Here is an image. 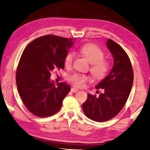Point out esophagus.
Wrapping results in <instances>:
<instances>
[{
  "instance_id": "esophagus-1",
  "label": "esophagus",
  "mask_w": 150,
  "mask_h": 150,
  "mask_svg": "<svg viewBox=\"0 0 150 150\" xmlns=\"http://www.w3.org/2000/svg\"><path fill=\"white\" fill-rule=\"evenodd\" d=\"M78 91V89L76 88H71V92H73V93H75Z\"/></svg>"
}]
</instances>
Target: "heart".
I'll return each instance as SVG.
<instances>
[{
  "mask_svg": "<svg viewBox=\"0 0 150 150\" xmlns=\"http://www.w3.org/2000/svg\"><path fill=\"white\" fill-rule=\"evenodd\" d=\"M80 52L91 64L90 70L93 77L98 80L103 79L108 72L110 68L109 63L104 59V52L97 46L91 44L82 46L80 49ZM74 56V54L73 52L67 54L64 59V64L66 66L69 67L72 65ZM68 79L76 86L82 87L86 82L89 80V77L85 74H74L70 76Z\"/></svg>",
  "mask_w": 150,
  "mask_h": 150,
  "instance_id": "b5f03b06",
  "label": "heart"
}]
</instances>
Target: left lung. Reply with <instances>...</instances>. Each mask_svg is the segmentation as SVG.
Returning a JSON list of instances; mask_svg holds the SVG:
<instances>
[{"label": "left lung", "instance_id": "left-lung-1", "mask_svg": "<svg viewBox=\"0 0 150 150\" xmlns=\"http://www.w3.org/2000/svg\"><path fill=\"white\" fill-rule=\"evenodd\" d=\"M106 46L114 58V64L109 74L96 86L104 90L99 96L88 94L82 104L84 113L96 122L108 121L123 108L131 92L134 73L128 56L118 44L108 39Z\"/></svg>", "mask_w": 150, "mask_h": 150}]
</instances>
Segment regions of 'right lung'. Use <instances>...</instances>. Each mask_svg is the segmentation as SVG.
Returning <instances> with one entry per match:
<instances>
[{"label": "right lung", "instance_id": "1", "mask_svg": "<svg viewBox=\"0 0 150 150\" xmlns=\"http://www.w3.org/2000/svg\"><path fill=\"white\" fill-rule=\"evenodd\" d=\"M74 41L46 35L32 41L24 49L16 70L17 89L26 108L38 117L56 114L70 91L65 82L55 85L50 72L64 68V59Z\"/></svg>", "mask_w": 150, "mask_h": 150}]
</instances>
